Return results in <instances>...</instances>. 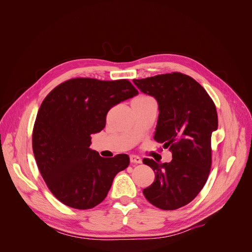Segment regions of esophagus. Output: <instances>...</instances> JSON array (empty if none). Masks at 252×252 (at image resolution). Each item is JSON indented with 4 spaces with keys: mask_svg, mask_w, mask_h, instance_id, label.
<instances>
[{
    "mask_svg": "<svg viewBox=\"0 0 252 252\" xmlns=\"http://www.w3.org/2000/svg\"><path fill=\"white\" fill-rule=\"evenodd\" d=\"M130 162L133 164H141L142 163V159L139 156H135V155H131L130 156Z\"/></svg>",
    "mask_w": 252,
    "mask_h": 252,
    "instance_id": "34e87169",
    "label": "esophagus"
}]
</instances>
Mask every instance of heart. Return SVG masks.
<instances>
[{
	"label": "heart",
	"mask_w": 252,
	"mask_h": 252,
	"mask_svg": "<svg viewBox=\"0 0 252 252\" xmlns=\"http://www.w3.org/2000/svg\"><path fill=\"white\" fill-rule=\"evenodd\" d=\"M136 98H140V100H146V98H149V96H139Z\"/></svg>",
	"instance_id": "heart-1"
}]
</instances>
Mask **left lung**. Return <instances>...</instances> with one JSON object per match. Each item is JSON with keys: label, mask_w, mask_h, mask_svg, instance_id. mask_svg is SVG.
I'll return each mask as SVG.
<instances>
[{"label": "left lung", "mask_w": 252, "mask_h": 252, "mask_svg": "<svg viewBox=\"0 0 252 252\" xmlns=\"http://www.w3.org/2000/svg\"><path fill=\"white\" fill-rule=\"evenodd\" d=\"M158 104L155 140L172 152L169 163L145 158L156 179L143 190L147 201L163 210L191 202L207 182L211 168V134L218 129L212 98L199 83L181 72L133 80Z\"/></svg>", "instance_id": "obj_1"}]
</instances>
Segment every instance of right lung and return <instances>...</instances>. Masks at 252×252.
I'll return each instance as SVG.
<instances>
[{
    "label": "right lung",
    "instance_id": "add662e5",
    "mask_svg": "<svg viewBox=\"0 0 252 252\" xmlns=\"http://www.w3.org/2000/svg\"><path fill=\"white\" fill-rule=\"evenodd\" d=\"M139 91L128 80L75 78L44 98L32 131V150L42 177L57 199L75 209L104 201L116 174L127 168L125 154L102 158L89 148L91 134L106 125L113 106Z\"/></svg>",
    "mask_w": 252,
    "mask_h": 252
}]
</instances>
